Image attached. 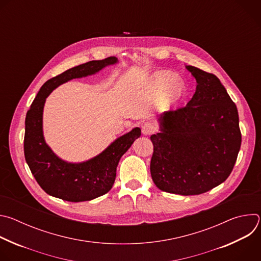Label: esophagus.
Listing matches in <instances>:
<instances>
[{
	"instance_id": "34e87169",
	"label": "esophagus",
	"mask_w": 261,
	"mask_h": 261,
	"mask_svg": "<svg viewBox=\"0 0 261 261\" xmlns=\"http://www.w3.org/2000/svg\"><path fill=\"white\" fill-rule=\"evenodd\" d=\"M155 130H156V128H155L154 124L151 122H144L141 126V133L143 135H150V134L154 133Z\"/></svg>"
}]
</instances>
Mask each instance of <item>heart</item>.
<instances>
[{"label": "heart", "mask_w": 261, "mask_h": 261, "mask_svg": "<svg viewBox=\"0 0 261 261\" xmlns=\"http://www.w3.org/2000/svg\"><path fill=\"white\" fill-rule=\"evenodd\" d=\"M147 86L150 91L156 96L164 94L168 103L176 102L182 96L185 91L184 82L178 76L172 75V73L167 71L154 73L148 79Z\"/></svg>", "instance_id": "obj_1"}]
</instances>
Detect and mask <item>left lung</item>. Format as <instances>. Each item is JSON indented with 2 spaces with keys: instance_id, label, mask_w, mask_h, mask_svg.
<instances>
[{
  "instance_id": "obj_1",
  "label": "left lung",
  "mask_w": 261,
  "mask_h": 261,
  "mask_svg": "<svg viewBox=\"0 0 261 261\" xmlns=\"http://www.w3.org/2000/svg\"><path fill=\"white\" fill-rule=\"evenodd\" d=\"M197 86L184 108L157 117L151 136V175L157 187L179 195H198L224 181L241 148L238 108L214 74L186 66Z\"/></svg>"
}]
</instances>
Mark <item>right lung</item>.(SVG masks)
I'll use <instances>...</instances> for the list:
<instances>
[{
	"mask_svg": "<svg viewBox=\"0 0 261 261\" xmlns=\"http://www.w3.org/2000/svg\"><path fill=\"white\" fill-rule=\"evenodd\" d=\"M119 63L116 57L91 61L73 67L47 81L37 94L25 117L24 158L40 187L50 196L81 202L95 199L113 188L122 156L140 136V128L118 137L97 156L83 162L60 158L46 143L43 134V109L46 98L59 86L75 79L95 75Z\"/></svg>",
	"mask_w": 261,
	"mask_h": 261,
	"instance_id": "1",
	"label": "right lung"
}]
</instances>
